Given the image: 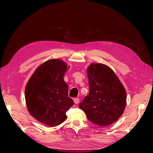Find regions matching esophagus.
Returning <instances> with one entry per match:
<instances>
[{
    "instance_id": "obj_1",
    "label": "esophagus",
    "mask_w": 153,
    "mask_h": 153,
    "mask_svg": "<svg viewBox=\"0 0 153 153\" xmlns=\"http://www.w3.org/2000/svg\"><path fill=\"white\" fill-rule=\"evenodd\" d=\"M73 101H74V103H75V104H78V103H79L80 100H79V99H78V98H75L73 99Z\"/></svg>"
}]
</instances>
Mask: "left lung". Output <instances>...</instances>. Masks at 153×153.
Listing matches in <instances>:
<instances>
[{
  "label": "left lung",
  "instance_id": "obj_1",
  "mask_svg": "<svg viewBox=\"0 0 153 153\" xmlns=\"http://www.w3.org/2000/svg\"><path fill=\"white\" fill-rule=\"evenodd\" d=\"M89 93L78 106L93 124L106 126L121 116L126 93L121 82L108 66L91 64L87 69Z\"/></svg>",
  "mask_w": 153,
  "mask_h": 153
}]
</instances>
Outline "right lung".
<instances>
[{
	"instance_id": "obj_1",
	"label": "right lung",
	"mask_w": 153,
	"mask_h": 153,
	"mask_svg": "<svg viewBox=\"0 0 153 153\" xmlns=\"http://www.w3.org/2000/svg\"><path fill=\"white\" fill-rule=\"evenodd\" d=\"M66 68L67 64L61 60H49L36 69L25 87L29 112L48 126L62 123L67 118L66 112L74 105L64 80Z\"/></svg>"
}]
</instances>
